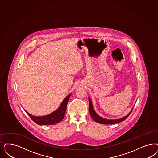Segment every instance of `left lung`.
<instances>
[{"mask_svg": "<svg viewBox=\"0 0 158 158\" xmlns=\"http://www.w3.org/2000/svg\"><path fill=\"white\" fill-rule=\"evenodd\" d=\"M89 113H90V114L91 115L93 120L95 121L96 122L98 123L102 124H117V123H120V122L125 120L130 115L131 113L132 112V109H133V108H132V110H131L130 112L125 117L121 118L116 119V120H108V119H106V118L101 117L100 116H99L95 112V111L94 110V109H93V107L92 100H91L90 98H89Z\"/></svg>", "mask_w": 158, "mask_h": 158, "instance_id": "8db88e82", "label": "left lung"}]
</instances>
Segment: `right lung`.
I'll use <instances>...</instances> for the list:
<instances>
[{
  "instance_id": "obj_1",
  "label": "right lung",
  "mask_w": 158,
  "mask_h": 158,
  "mask_svg": "<svg viewBox=\"0 0 158 158\" xmlns=\"http://www.w3.org/2000/svg\"><path fill=\"white\" fill-rule=\"evenodd\" d=\"M71 95V93H70L68 96H66L65 98H64L58 109L56 110L53 113L45 116H34L29 114L25 110H24L26 112V113L29 115V117L31 118V119L38 125H54L58 123L64 118L66 110L67 104Z\"/></svg>"
}]
</instances>
